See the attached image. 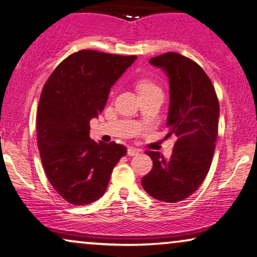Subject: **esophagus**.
<instances>
[{
	"label": "esophagus",
	"instance_id": "esophagus-1",
	"mask_svg": "<svg viewBox=\"0 0 257 257\" xmlns=\"http://www.w3.org/2000/svg\"><path fill=\"white\" fill-rule=\"evenodd\" d=\"M141 153L140 149H136V148H133V147H129L128 148V156H136V155H139Z\"/></svg>",
	"mask_w": 257,
	"mask_h": 257
}]
</instances>
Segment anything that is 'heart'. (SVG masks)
<instances>
[{"mask_svg": "<svg viewBox=\"0 0 257 257\" xmlns=\"http://www.w3.org/2000/svg\"><path fill=\"white\" fill-rule=\"evenodd\" d=\"M137 88H139L140 93L154 91V89H160L156 85L154 84L153 81L148 80V79H142V80H140L139 82H137Z\"/></svg>", "mask_w": 257, "mask_h": 257, "instance_id": "obj_1", "label": "heart"}]
</instances>
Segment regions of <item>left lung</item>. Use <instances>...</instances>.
Masks as SVG:
<instances>
[{"instance_id": "obj_1", "label": "left lung", "mask_w": 257, "mask_h": 257, "mask_svg": "<svg viewBox=\"0 0 257 257\" xmlns=\"http://www.w3.org/2000/svg\"><path fill=\"white\" fill-rule=\"evenodd\" d=\"M169 78L170 104L166 137L177 141L169 160L157 151H146L153 169L142 186L155 199L177 202L196 192L207 175L214 155L219 123V101L205 71L176 52L151 58Z\"/></svg>"}]
</instances>
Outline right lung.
<instances>
[{"instance_id":"right-lung-1","label":"right lung","mask_w":257,"mask_h":257,"mask_svg":"<svg viewBox=\"0 0 257 257\" xmlns=\"http://www.w3.org/2000/svg\"><path fill=\"white\" fill-rule=\"evenodd\" d=\"M135 60L81 50L61 61L43 87L36 121L39 154L53 189L72 205L102 197L114 166L127 154L122 144L91 140L89 121Z\"/></svg>"}]
</instances>
